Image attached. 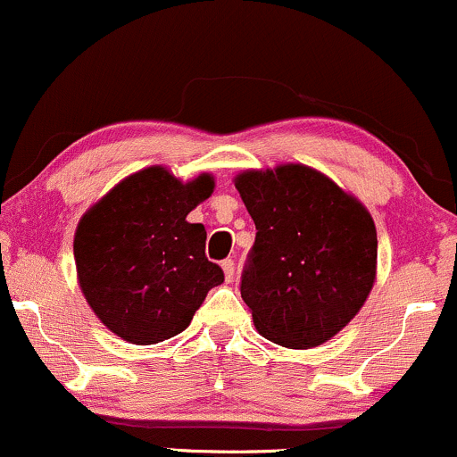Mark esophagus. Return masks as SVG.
I'll return each instance as SVG.
<instances>
[{"mask_svg": "<svg viewBox=\"0 0 457 457\" xmlns=\"http://www.w3.org/2000/svg\"><path fill=\"white\" fill-rule=\"evenodd\" d=\"M221 269H223V272H225V279L228 281H232L234 279V275H236V264H234V260H223L221 262Z\"/></svg>", "mask_w": 457, "mask_h": 457, "instance_id": "34e87169", "label": "esophagus"}]
</instances>
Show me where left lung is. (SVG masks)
Returning <instances> with one entry per match:
<instances>
[{
  "mask_svg": "<svg viewBox=\"0 0 457 457\" xmlns=\"http://www.w3.org/2000/svg\"><path fill=\"white\" fill-rule=\"evenodd\" d=\"M236 188L255 223L240 296L266 339L313 348L363 307L376 279L370 212L316 170L245 171Z\"/></svg>",
  "mask_w": 457,
  "mask_h": 457,
  "instance_id": "8db88e82",
  "label": "left lung"
}]
</instances>
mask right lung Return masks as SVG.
<instances>
[{
  "label": "right lung",
  "mask_w": 457,
  "mask_h": 457,
  "mask_svg": "<svg viewBox=\"0 0 457 457\" xmlns=\"http://www.w3.org/2000/svg\"><path fill=\"white\" fill-rule=\"evenodd\" d=\"M212 178L182 185L162 167L129 176L79 221V286L101 322L130 344L182 333L221 266L206 258V228L187 214L211 197Z\"/></svg>",
  "instance_id": "add662e5"
}]
</instances>
